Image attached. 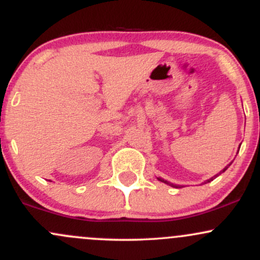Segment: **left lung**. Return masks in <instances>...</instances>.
Here are the masks:
<instances>
[{
  "label": "left lung",
  "mask_w": 260,
  "mask_h": 260,
  "mask_svg": "<svg viewBox=\"0 0 260 260\" xmlns=\"http://www.w3.org/2000/svg\"><path fill=\"white\" fill-rule=\"evenodd\" d=\"M230 165H231V164H229V165H228V166H226V168H225V169H223V170H222V171H220V172H219V174H217V175H215V176H213V177H211V178H209V180H207V181H204V183H209V182H210V181H213V180H214V178H216V177H217V176H219V175H221V174H222V172H225V171H226V170H228V169H229V166H230ZM157 180H159V181H161V182H164V183L169 184V186H171V187H175V188H180V187H182V186H180V184H174V183H171V182H169V181L164 180V178H161V177H157Z\"/></svg>",
  "instance_id": "8db88e82"
}]
</instances>
